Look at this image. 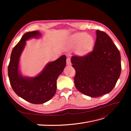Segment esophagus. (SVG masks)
I'll return each mask as SVG.
<instances>
[{
	"mask_svg": "<svg viewBox=\"0 0 131 131\" xmlns=\"http://www.w3.org/2000/svg\"><path fill=\"white\" fill-rule=\"evenodd\" d=\"M66 63L68 65H71V58L70 57H68L67 59H66Z\"/></svg>",
	"mask_w": 131,
	"mask_h": 131,
	"instance_id": "34e87169",
	"label": "esophagus"
}]
</instances>
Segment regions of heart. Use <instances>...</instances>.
<instances>
[{
  "mask_svg": "<svg viewBox=\"0 0 131 131\" xmlns=\"http://www.w3.org/2000/svg\"><path fill=\"white\" fill-rule=\"evenodd\" d=\"M94 42L93 37L85 33H81L75 35L73 38V43L79 45V49L81 52H85L93 46Z\"/></svg>",
  "mask_w": 131,
  "mask_h": 131,
  "instance_id": "obj_1",
  "label": "heart"
}]
</instances>
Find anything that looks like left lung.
Here are the masks:
<instances>
[{
	"label": "left lung",
	"instance_id": "8db88e82",
	"mask_svg": "<svg viewBox=\"0 0 131 131\" xmlns=\"http://www.w3.org/2000/svg\"><path fill=\"white\" fill-rule=\"evenodd\" d=\"M92 51L84 56L74 55L72 66L75 70L74 83L80 92L92 97L109 93L121 73V54L106 33L97 30Z\"/></svg>",
	"mask_w": 131,
	"mask_h": 131
}]
</instances>
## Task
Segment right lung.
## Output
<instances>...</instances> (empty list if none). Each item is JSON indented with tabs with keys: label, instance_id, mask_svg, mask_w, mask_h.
I'll return each instance as SVG.
<instances>
[{
	"label": "right lung",
	"instance_id": "right-lung-1",
	"mask_svg": "<svg viewBox=\"0 0 131 131\" xmlns=\"http://www.w3.org/2000/svg\"><path fill=\"white\" fill-rule=\"evenodd\" d=\"M40 34L38 31L25 33L14 47L8 65V74L11 87L18 96L34 104H41L51 100L56 93L58 77L66 66V56L63 55L49 63L37 77L26 78L18 73L19 58L26 41Z\"/></svg>",
	"mask_w": 131,
	"mask_h": 131
}]
</instances>
